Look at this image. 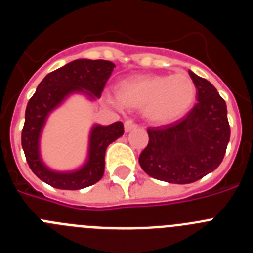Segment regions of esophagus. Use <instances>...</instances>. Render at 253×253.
Returning a JSON list of instances; mask_svg holds the SVG:
<instances>
[{
	"label": "esophagus",
	"mask_w": 253,
	"mask_h": 253,
	"mask_svg": "<svg viewBox=\"0 0 253 253\" xmlns=\"http://www.w3.org/2000/svg\"><path fill=\"white\" fill-rule=\"evenodd\" d=\"M138 125L135 124V123H133L131 120H126V122L124 123V130L125 133H129V131L134 130V129H137Z\"/></svg>",
	"instance_id": "34e87169"
}]
</instances>
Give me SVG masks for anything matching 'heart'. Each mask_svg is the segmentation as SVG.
Returning a JSON list of instances; mask_svg holds the SVG:
<instances>
[{
	"label": "heart",
	"instance_id": "1",
	"mask_svg": "<svg viewBox=\"0 0 253 253\" xmlns=\"http://www.w3.org/2000/svg\"><path fill=\"white\" fill-rule=\"evenodd\" d=\"M195 97L193 80L185 73H177L126 78L118 86L116 96L107 93L106 101L115 107L144 109L149 122L167 125L186 115Z\"/></svg>",
	"mask_w": 253,
	"mask_h": 253
}]
</instances>
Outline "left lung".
Segmentation results:
<instances>
[{
    "label": "left lung",
    "mask_w": 253,
    "mask_h": 253,
    "mask_svg": "<svg viewBox=\"0 0 253 253\" xmlns=\"http://www.w3.org/2000/svg\"><path fill=\"white\" fill-rule=\"evenodd\" d=\"M189 75L198 102L181 122L148 129V146L139 156L147 175L171 184H191L213 172L231 137L224 100L205 78Z\"/></svg>",
    "instance_id": "left-lung-1"
}]
</instances>
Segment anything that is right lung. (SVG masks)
I'll return each mask as SVG.
<instances>
[{"instance_id": "1", "label": "right lung", "mask_w": 253, "mask_h": 253, "mask_svg": "<svg viewBox=\"0 0 253 253\" xmlns=\"http://www.w3.org/2000/svg\"><path fill=\"white\" fill-rule=\"evenodd\" d=\"M114 67L113 62L104 59L72 60L46 75L29 100L21 144L29 167L45 184L60 190H80L96 184L104 176L105 152L109 144L124 134L122 122L92 124L86 158L81 166L69 171L49 167L43 160L40 144L50 114L73 95L84 96L91 102L100 99Z\"/></svg>"}]
</instances>
